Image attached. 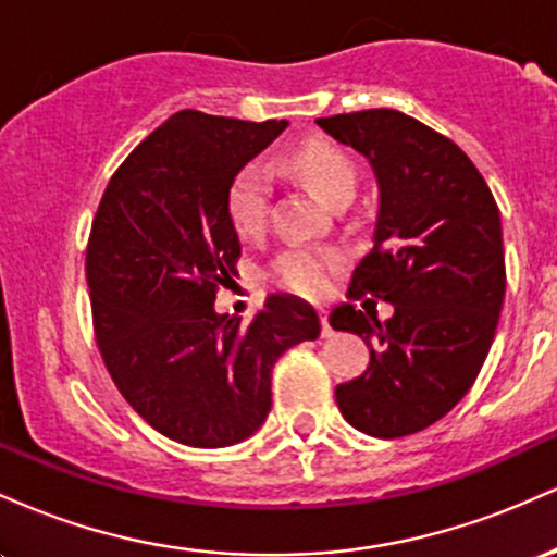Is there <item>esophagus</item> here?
Wrapping results in <instances>:
<instances>
[{"instance_id": "obj_1", "label": "esophagus", "mask_w": 557, "mask_h": 557, "mask_svg": "<svg viewBox=\"0 0 557 557\" xmlns=\"http://www.w3.org/2000/svg\"><path fill=\"white\" fill-rule=\"evenodd\" d=\"M319 319H322V337H332V327H330V314L327 311H319Z\"/></svg>"}]
</instances>
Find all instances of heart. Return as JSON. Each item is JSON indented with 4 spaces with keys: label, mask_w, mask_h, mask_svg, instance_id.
Listing matches in <instances>:
<instances>
[{
    "label": "heart",
    "mask_w": 557,
    "mask_h": 557,
    "mask_svg": "<svg viewBox=\"0 0 557 557\" xmlns=\"http://www.w3.org/2000/svg\"><path fill=\"white\" fill-rule=\"evenodd\" d=\"M290 168L335 207L343 198L356 194V164L341 146L330 140H306L290 154ZM272 181L261 164H248L235 175L227 190V214L243 238H253L264 230L270 209ZM343 264L341 251L332 248H293L274 264V277L287 290L306 298L327 293L330 277Z\"/></svg>",
    "instance_id": "1"
}]
</instances>
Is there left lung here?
Wrapping results in <instances>:
<instances>
[{
	"instance_id": "left-lung-1",
	"label": "left lung",
	"mask_w": 557,
	"mask_h": 557,
	"mask_svg": "<svg viewBox=\"0 0 557 557\" xmlns=\"http://www.w3.org/2000/svg\"><path fill=\"white\" fill-rule=\"evenodd\" d=\"M337 144L372 164L380 190L372 251L348 296L395 306L332 309V330L372 348L361 376L337 385V408L359 432L393 440L443 419L474 385L505 298L500 212L471 159L432 127L395 110L319 117Z\"/></svg>"
}]
</instances>
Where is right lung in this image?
<instances>
[{
  "label": "right lung",
  "mask_w": 557,
  "mask_h": 557,
  "mask_svg": "<svg viewBox=\"0 0 557 557\" xmlns=\"http://www.w3.org/2000/svg\"><path fill=\"white\" fill-rule=\"evenodd\" d=\"M285 127L183 110L101 196L86 251L96 343L123 398L175 443L251 437L272 408V367L322 330L314 306L287 293L267 296L248 327L214 309L240 257L227 190Z\"/></svg>",
  "instance_id": "right-lung-1"
}]
</instances>
